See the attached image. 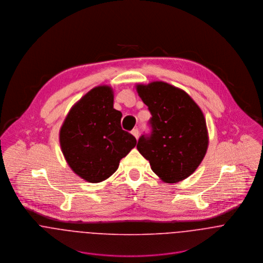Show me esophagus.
<instances>
[{"instance_id": "esophagus-1", "label": "esophagus", "mask_w": 263, "mask_h": 263, "mask_svg": "<svg viewBox=\"0 0 263 263\" xmlns=\"http://www.w3.org/2000/svg\"><path fill=\"white\" fill-rule=\"evenodd\" d=\"M132 134H133V136L136 138V139H138L139 138V129L138 128H134L133 130H132Z\"/></svg>"}]
</instances>
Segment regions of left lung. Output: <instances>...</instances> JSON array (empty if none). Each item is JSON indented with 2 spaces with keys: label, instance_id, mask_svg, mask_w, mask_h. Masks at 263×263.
I'll return each mask as SVG.
<instances>
[{
  "label": "left lung",
  "instance_id": "left-lung-1",
  "mask_svg": "<svg viewBox=\"0 0 263 263\" xmlns=\"http://www.w3.org/2000/svg\"><path fill=\"white\" fill-rule=\"evenodd\" d=\"M152 114L150 133L138 141L139 152L165 182L181 181L201 163L209 145L204 116L187 93L164 82L138 85Z\"/></svg>",
  "mask_w": 263,
  "mask_h": 263
}]
</instances>
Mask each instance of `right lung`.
<instances>
[{"label":"right lung","instance_id":"right-lung-1","mask_svg":"<svg viewBox=\"0 0 263 263\" xmlns=\"http://www.w3.org/2000/svg\"><path fill=\"white\" fill-rule=\"evenodd\" d=\"M122 114L113 108L112 89L99 86L77 102L60 132L63 154L81 178L101 182L117 170L119 161L137 145L121 128Z\"/></svg>","mask_w":263,"mask_h":263}]
</instances>
